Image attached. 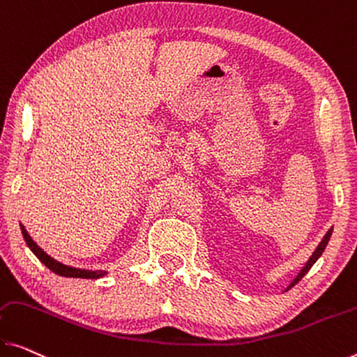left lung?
I'll return each mask as SVG.
<instances>
[{"label": "left lung", "mask_w": 357, "mask_h": 357, "mask_svg": "<svg viewBox=\"0 0 357 357\" xmlns=\"http://www.w3.org/2000/svg\"><path fill=\"white\" fill-rule=\"evenodd\" d=\"M332 231H333V228H331V229H328V231L326 233V236H324V238H322V241H321V243H319V245H317V248H316V250H314V252H312V255L310 257V260L305 263V266H303V268H301V270H300V273L297 274V276H295V279H294V281H292V282H290V286L287 287V290H289L290 287H294V286H295V284H297V282L300 281V279H301V278H303V276H305V274H306V273H308V271L311 270V266H312V265H314V263L317 261V259H319V257L322 255V252H324V249H326V245H327V243H328V239H331V236H332Z\"/></svg>", "instance_id": "1"}]
</instances>
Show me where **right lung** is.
Instances as JSON below:
<instances>
[{
    "mask_svg": "<svg viewBox=\"0 0 357 357\" xmlns=\"http://www.w3.org/2000/svg\"><path fill=\"white\" fill-rule=\"evenodd\" d=\"M20 229H22V234H24V239L26 245H29L30 250L35 254L43 265H46L49 270L52 273L59 274V276H63V278H83V279H98V278H103L107 274V271H91V270H81V268H73V266H68V265H63V263H60L57 260H54L52 257H49L45 250H43L40 245H38L35 241L31 239V236L26 233V229L24 225L20 223Z\"/></svg>",
    "mask_w": 357,
    "mask_h": 357,
    "instance_id": "obj_1",
    "label": "right lung"
}]
</instances>
